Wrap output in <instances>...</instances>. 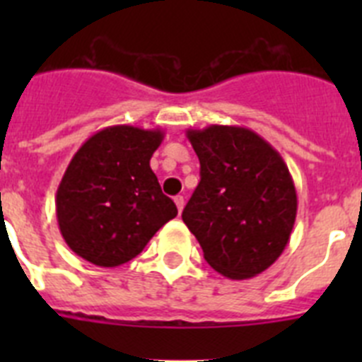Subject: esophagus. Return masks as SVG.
I'll use <instances>...</instances> for the list:
<instances>
[{
	"mask_svg": "<svg viewBox=\"0 0 362 362\" xmlns=\"http://www.w3.org/2000/svg\"><path fill=\"white\" fill-rule=\"evenodd\" d=\"M174 201H175V204H177L179 214L183 212V209H185V197H183V196H175Z\"/></svg>",
	"mask_w": 362,
	"mask_h": 362,
	"instance_id": "34e87169",
	"label": "esophagus"
}]
</instances>
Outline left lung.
Segmentation results:
<instances>
[{
	"label": "left lung",
	"instance_id": "obj_1",
	"mask_svg": "<svg viewBox=\"0 0 362 362\" xmlns=\"http://www.w3.org/2000/svg\"><path fill=\"white\" fill-rule=\"evenodd\" d=\"M201 181L183 221L206 263L228 279H250L276 263L290 241L297 192L288 166L268 141L245 127L187 130Z\"/></svg>",
	"mask_w": 362,
	"mask_h": 362
}]
</instances>
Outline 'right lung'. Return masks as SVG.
<instances>
[{
	"instance_id": "right-lung-1",
	"label": "right lung",
	"mask_w": 362,
	"mask_h": 362,
	"mask_svg": "<svg viewBox=\"0 0 362 362\" xmlns=\"http://www.w3.org/2000/svg\"><path fill=\"white\" fill-rule=\"evenodd\" d=\"M163 137L161 129L114 124L74 153L56 194L57 225L74 254L116 268L141 254L153 233L177 216L150 168Z\"/></svg>"
}]
</instances>
